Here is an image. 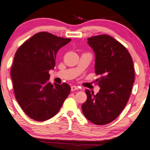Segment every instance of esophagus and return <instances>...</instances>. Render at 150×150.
Wrapping results in <instances>:
<instances>
[{
    "mask_svg": "<svg viewBox=\"0 0 150 150\" xmlns=\"http://www.w3.org/2000/svg\"><path fill=\"white\" fill-rule=\"evenodd\" d=\"M79 90V87H78V86H71V91L72 92L75 91V90Z\"/></svg>",
    "mask_w": 150,
    "mask_h": 150,
    "instance_id": "obj_1",
    "label": "esophagus"
}]
</instances>
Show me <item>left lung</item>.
Here are the masks:
<instances>
[{"instance_id": "8db88e82", "label": "left lung", "mask_w": 150, "mask_h": 150, "mask_svg": "<svg viewBox=\"0 0 150 150\" xmlns=\"http://www.w3.org/2000/svg\"><path fill=\"white\" fill-rule=\"evenodd\" d=\"M95 53L96 79L100 88L96 94L86 90L87 100L81 105L84 116L96 125L113 121L126 105L134 81L132 57L124 46L107 35L88 39Z\"/></svg>"}]
</instances>
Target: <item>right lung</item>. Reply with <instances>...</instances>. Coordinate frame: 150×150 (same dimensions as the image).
<instances>
[{
    "mask_svg": "<svg viewBox=\"0 0 150 150\" xmlns=\"http://www.w3.org/2000/svg\"><path fill=\"white\" fill-rule=\"evenodd\" d=\"M71 41L51 33L35 34L15 54L11 77L16 98L24 112L36 121H45L58 112L71 92L68 83L49 81L59 49Z\"/></svg>",
    "mask_w": 150,
    "mask_h": 150,
    "instance_id": "right-lung-1",
    "label": "right lung"
}]
</instances>
